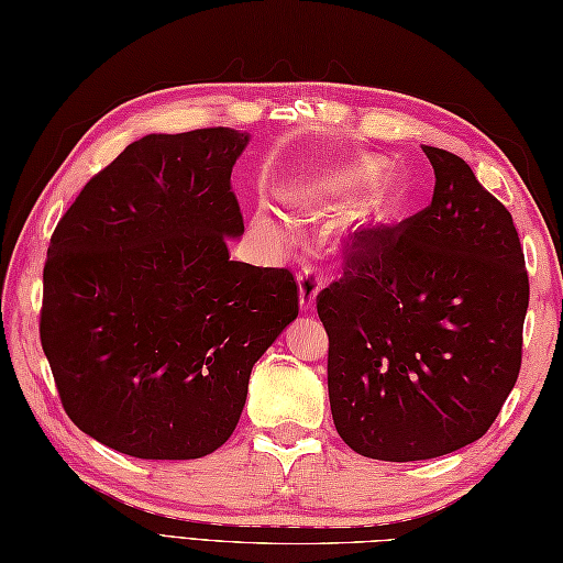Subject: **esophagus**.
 I'll return each instance as SVG.
<instances>
[{
  "label": "esophagus",
  "instance_id": "34e87169",
  "mask_svg": "<svg viewBox=\"0 0 563 563\" xmlns=\"http://www.w3.org/2000/svg\"><path fill=\"white\" fill-rule=\"evenodd\" d=\"M323 278L319 271L313 268H302L299 271V305H302L305 311H311L313 305H317V295L321 290Z\"/></svg>",
  "mask_w": 563,
  "mask_h": 563
}]
</instances>
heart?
<instances>
[{
    "instance_id": "obj_1",
    "label": "heart",
    "mask_w": 563,
    "mask_h": 563,
    "mask_svg": "<svg viewBox=\"0 0 563 563\" xmlns=\"http://www.w3.org/2000/svg\"><path fill=\"white\" fill-rule=\"evenodd\" d=\"M384 173V163L378 158H357L350 163H341L331 169H325L323 175L313 177L305 187L295 191V203L307 208V211H325L341 203L347 196L367 187L378 175ZM398 206V194L390 181H378L367 196H362L360 201L350 206V211L343 218V228H367L376 225V222L386 220ZM258 225L273 230V220L268 216H258Z\"/></svg>"
}]
</instances>
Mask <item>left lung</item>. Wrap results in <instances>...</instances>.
<instances>
[{
  "mask_svg": "<svg viewBox=\"0 0 563 563\" xmlns=\"http://www.w3.org/2000/svg\"><path fill=\"white\" fill-rule=\"evenodd\" d=\"M424 153L431 203L347 234L343 276L317 295L333 424L374 461H427L485 437L522 360L530 283L514 218L459 155Z\"/></svg>",
  "mask_w": 563,
  "mask_h": 563,
  "instance_id": "obj_1",
  "label": "left lung"
}]
</instances>
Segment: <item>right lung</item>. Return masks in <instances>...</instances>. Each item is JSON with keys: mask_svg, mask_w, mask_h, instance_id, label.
<instances>
[{"mask_svg": "<svg viewBox=\"0 0 563 563\" xmlns=\"http://www.w3.org/2000/svg\"><path fill=\"white\" fill-rule=\"evenodd\" d=\"M246 141L213 126L129 143L52 232L41 343L62 408L104 446L146 461L213 453L256 360L297 319L290 271L230 258Z\"/></svg>", "mask_w": 563, "mask_h": 563, "instance_id": "add662e5", "label": "right lung"}]
</instances>
